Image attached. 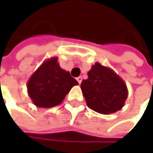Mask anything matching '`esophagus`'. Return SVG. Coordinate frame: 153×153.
<instances>
[{
  "label": "esophagus",
  "instance_id": "esophagus-1",
  "mask_svg": "<svg viewBox=\"0 0 153 153\" xmlns=\"http://www.w3.org/2000/svg\"><path fill=\"white\" fill-rule=\"evenodd\" d=\"M76 79H77V81L79 82V84H80V83H81V81H82V77L81 76L77 77Z\"/></svg>",
  "mask_w": 153,
  "mask_h": 153
}]
</instances>
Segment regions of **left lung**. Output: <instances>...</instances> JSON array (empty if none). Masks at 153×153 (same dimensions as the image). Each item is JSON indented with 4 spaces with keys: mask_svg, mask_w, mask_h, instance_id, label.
I'll use <instances>...</instances> for the list:
<instances>
[{
    "mask_svg": "<svg viewBox=\"0 0 153 153\" xmlns=\"http://www.w3.org/2000/svg\"><path fill=\"white\" fill-rule=\"evenodd\" d=\"M80 85L88 106L99 113L120 110L128 97L124 81L111 69L96 63Z\"/></svg>",
    "mask_w": 153,
    "mask_h": 153,
    "instance_id": "left-lung-1",
    "label": "left lung"
}]
</instances>
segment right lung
I'll use <instances>...</instances> for the list:
<instances>
[{
	"label": "right lung",
	"instance_id": "right-lung-1",
	"mask_svg": "<svg viewBox=\"0 0 153 153\" xmlns=\"http://www.w3.org/2000/svg\"><path fill=\"white\" fill-rule=\"evenodd\" d=\"M78 81L69 72L63 70L53 57L44 62L27 83L28 94L39 107L56 106L61 104L66 94Z\"/></svg>",
	"mask_w": 153,
	"mask_h": 153
}]
</instances>
